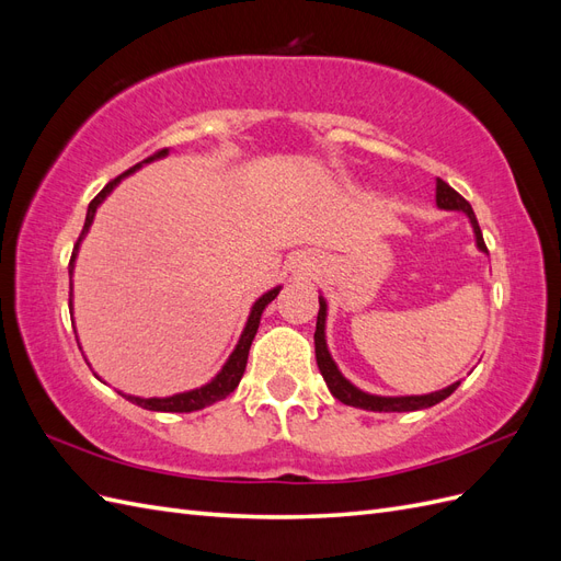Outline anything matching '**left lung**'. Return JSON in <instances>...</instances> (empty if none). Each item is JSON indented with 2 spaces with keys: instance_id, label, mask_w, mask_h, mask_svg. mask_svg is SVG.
Wrapping results in <instances>:
<instances>
[{
  "instance_id": "obj_1",
  "label": "left lung",
  "mask_w": 561,
  "mask_h": 561,
  "mask_svg": "<svg viewBox=\"0 0 561 561\" xmlns=\"http://www.w3.org/2000/svg\"><path fill=\"white\" fill-rule=\"evenodd\" d=\"M435 203L437 208L443 210H461L468 215L470 225H472V231H474V243H478V248L482 252H489L486 245H484V239H482V231H480V225H478V217H474L470 203L458 194L456 190H451V186L437 178V184H435ZM320 301V309H318V322H316V334H313V342H316V363H318V369L322 379H325L330 393L344 404H351V407H360V410H367V412H416V410H426V407H433L437 402H443L445 398H449L454 390L458 388L456 381L443 390H435V393H428V396H400V398H386V396H369L365 393V390H360L358 386H353L342 371H339L336 363L332 360V355L328 351V342H325V318H328V301L318 297Z\"/></svg>"
}]
</instances>
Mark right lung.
I'll return each instance as SVG.
<instances>
[{"mask_svg": "<svg viewBox=\"0 0 561 561\" xmlns=\"http://www.w3.org/2000/svg\"><path fill=\"white\" fill-rule=\"evenodd\" d=\"M165 154H168V149H161V151H157V154H151L149 159H145V161H140V163H135L133 168H128L126 173H122L118 178H114L110 184H105V190L100 192V194L89 203L87 222H83L81 236H79V241H77V245H75V250H72L70 278H72V271H75V260H77V252H79V243H81L83 236L89 233V227H91V222H93V217H95V210H98L100 203H103V201L107 198V194H110V192L114 190V186H116L118 182H122L124 178H128L130 173L138 171V168H142L145 163L154 161V159H161V157H165ZM278 293H280V285L274 287V290L264 293L257 301L252 304V309H250V316H248V322H245V328H243V334H241V339H239V344H236V348H233V353L229 355V360L225 363V367L217 371V377H215L213 381H208L206 386L194 388V390H186V393H178V396H171V398H135V396H126V393H122V396H124L126 400H130L133 404L142 407V410H151V412H196V410H203V407H208V404H213V402H217V400H225L229 393H233L236 386H239V381H241V377H243V371H245V365H248V353H250V346H252V339H254V334H257V328H260V318H262V313H264V309L268 307V304L278 297ZM70 307H72V283H70ZM70 313H72V311H70Z\"/></svg>", "mask_w": 561, "mask_h": 561, "instance_id": "right-lung-1", "label": "right lung"}]
</instances>
